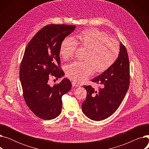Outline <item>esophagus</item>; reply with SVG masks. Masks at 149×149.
Masks as SVG:
<instances>
[{
    "mask_svg": "<svg viewBox=\"0 0 149 149\" xmlns=\"http://www.w3.org/2000/svg\"><path fill=\"white\" fill-rule=\"evenodd\" d=\"M72 86L73 87H79V86H80L78 84H77L76 83H75V82H72Z\"/></svg>",
    "mask_w": 149,
    "mask_h": 149,
    "instance_id": "esophagus-1",
    "label": "esophagus"
}]
</instances>
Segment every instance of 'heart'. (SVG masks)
Returning <instances> with one entry per match:
<instances>
[{
  "label": "heart",
  "instance_id": "b5f03b06",
  "mask_svg": "<svg viewBox=\"0 0 149 149\" xmlns=\"http://www.w3.org/2000/svg\"><path fill=\"white\" fill-rule=\"evenodd\" d=\"M77 45L86 48L85 61L72 62L65 68L66 75L77 82L84 81L94 70L98 73L104 72L114 64L120 54L119 44L115 40L98 29H88L77 34L75 40L66 37L62 41L61 57L65 60L72 57Z\"/></svg>",
  "mask_w": 149,
  "mask_h": 149
}]
</instances>
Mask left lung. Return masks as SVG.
<instances>
[{
	"mask_svg": "<svg viewBox=\"0 0 149 149\" xmlns=\"http://www.w3.org/2000/svg\"><path fill=\"white\" fill-rule=\"evenodd\" d=\"M129 60L127 50L120 43V54L114 64L92 81L99 84L98 90L84 86L87 96L83 103V113L92 120L101 121L118 109L129 86Z\"/></svg>",
	"mask_w": 149,
	"mask_h": 149,
	"instance_id": "obj_1",
	"label": "left lung"
}]
</instances>
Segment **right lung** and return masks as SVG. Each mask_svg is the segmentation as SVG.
<instances>
[{"label": "right lung", "instance_id": "right-lung-1", "mask_svg": "<svg viewBox=\"0 0 149 149\" xmlns=\"http://www.w3.org/2000/svg\"><path fill=\"white\" fill-rule=\"evenodd\" d=\"M76 28L74 25L51 24L43 27L28 44L20 68V80L25 102L36 116L45 120L56 118L61 112V97L72 87L69 79L52 86L49 75L64 76L59 69L62 41Z\"/></svg>", "mask_w": 149, "mask_h": 149}]
</instances>
